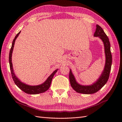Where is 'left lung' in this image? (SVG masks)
<instances>
[{"mask_svg": "<svg viewBox=\"0 0 122 122\" xmlns=\"http://www.w3.org/2000/svg\"><path fill=\"white\" fill-rule=\"evenodd\" d=\"M94 36L99 37L103 42L105 54V64L104 70L96 81L89 86H83L76 81L71 69H70L69 79L71 86L76 92L84 94H92L96 93L104 86L107 81L112 64V55L110 51L109 39L103 29L99 25H96Z\"/></svg>", "mask_w": 122, "mask_h": 122, "instance_id": "obj_1", "label": "left lung"}]
</instances>
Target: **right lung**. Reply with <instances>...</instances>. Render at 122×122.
Instances as JSON below:
<instances>
[{"label": "right lung", "instance_id": "obj_1", "mask_svg": "<svg viewBox=\"0 0 122 122\" xmlns=\"http://www.w3.org/2000/svg\"><path fill=\"white\" fill-rule=\"evenodd\" d=\"M20 32L21 31L18 33V34L15 37L12 43V47H11V48L10 51V54H9V63H10V70L11 74H12V78L13 79L15 83L16 84V86L19 87L20 90L25 92V93L31 94V95H36V94H38L44 93V92H46V91H47L49 89V88L50 86L51 83V81H52L53 77L58 69H57L56 70H55L54 71H53V72L48 77V78L46 79L45 81L43 82L41 84L38 85V86H29V85L26 84L22 82H21V81L18 78V77L16 76L15 74L14 73V69L13 68V64L12 62V53H13V51L14 47L15 42V41L17 38L20 34Z\"/></svg>", "mask_w": 122, "mask_h": 122}]
</instances>
